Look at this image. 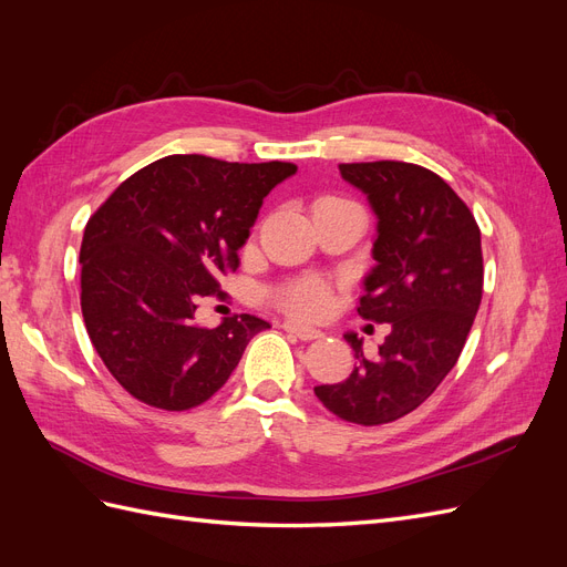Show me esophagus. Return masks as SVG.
Returning <instances> with one entry per match:
<instances>
[{"label":"esophagus","mask_w":567,"mask_h":567,"mask_svg":"<svg viewBox=\"0 0 567 567\" xmlns=\"http://www.w3.org/2000/svg\"><path fill=\"white\" fill-rule=\"evenodd\" d=\"M284 329L288 333H293L300 340H317V338H321V331L315 329V326H307V323H300V321H293V319H286L284 321Z\"/></svg>","instance_id":"1"}]
</instances>
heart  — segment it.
<instances>
[{
	"instance_id": "heart-1",
	"label": "heart",
	"mask_w": 567,
	"mask_h": 567,
	"mask_svg": "<svg viewBox=\"0 0 567 567\" xmlns=\"http://www.w3.org/2000/svg\"><path fill=\"white\" fill-rule=\"evenodd\" d=\"M329 298H331L329 284L321 279H302L290 286H284L277 293V300L284 310L302 315V317L321 315L326 310V305H329Z\"/></svg>"
}]
</instances>
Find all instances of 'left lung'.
Here are the masks:
<instances>
[{"mask_svg": "<svg viewBox=\"0 0 567 567\" xmlns=\"http://www.w3.org/2000/svg\"><path fill=\"white\" fill-rule=\"evenodd\" d=\"M338 167L379 217L375 267L357 312L390 323V333L375 359L346 333L354 371L315 394L342 421L381 425L423 404L454 369L483 300V248L468 205L431 169L400 161Z\"/></svg>", "mask_w": 567, "mask_h": 567, "instance_id": "1", "label": "left lung"}]
</instances>
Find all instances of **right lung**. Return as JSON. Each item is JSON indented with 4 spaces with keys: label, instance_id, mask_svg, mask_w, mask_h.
<instances>
[{
    "label": "right lung",
    "instance_id": "add662e5",
    "mask_svg": "<svg viewBox=\"0 0 567 567\" xmlns=\"http://www.w3.org/2000/svg\"><path fill=\"white\" fill-rule=\"evenodd\" d=\"M293 163L165 156L120 184L90 217L80 246V305L92 346L140 402L186 411L229 381L252 315L217 329L194 321L198 300L238 267L265 196Z\"/></svg>",
    "mask_w": 567,
    "mask_h": 567
}]
</instances>
